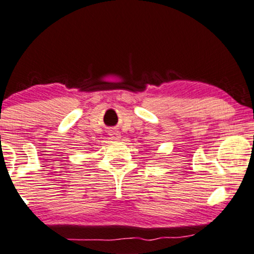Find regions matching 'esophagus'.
<instances>
[{"label": "esophagus", "mask_w": 254, "mask_h": 254, "mask_svg": "<svg viewBox=\"0 0 254 254\" xmlns=\"http://www.w3.org/2000/svg\"><path fill=\"white\" fill-rule=\"evenodd\" d=\"M110 136H111L113 140H119L120 137H121L120 131H119V130H111V131H110Z\"/></svg>", "instance_id": "34e87169"}]
</instances>
